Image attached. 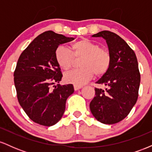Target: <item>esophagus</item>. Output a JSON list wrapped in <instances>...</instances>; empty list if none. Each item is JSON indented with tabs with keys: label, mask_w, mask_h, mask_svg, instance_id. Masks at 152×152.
<instances>
[{
	"label": "esophagus",
	"mask_w": 152,
	"mask_h": 152,
	"mask_svg": "<svg viewBox=\"0 0 152 152\" xmlns=\"http://www.w3.org/2000/svg\"><path fill=\"white\" fill-rule=\"evenodd\" d=\"M74 90L75 91H77L78 89H80V88H82V86H78V85H74Z\"/></svg>",
	"instance_id": "obj_1"
}]
</instances>
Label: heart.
Wrapping results in <instances>:
<instances>
[{
  "mask_svg": "<svg viewBox=\"0 0 152 152\" xmlns=\"http://www.w3.org/2000/svg\"><path fill=\"white\" fill-rule=\"evenodd\" d=\"M71 50L60 46L55 51L56 62L64 70L68 71L74 66L75 58L80 59L81 69L66 73L64 76L68 83L81 86L96 76H102L107 72L111 63L109 52L100 48L99 44L87 39L73 43Z\"/></svg>",
  "mask_w": 152,
  "mask_h": 152,
  "instance_id": "b5f03b06",
  "label": "heart"
}]
</instances>
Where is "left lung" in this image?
Instances as JSON below:
<instances>
[{"label": "left lung", "mask_w": 152, "mask_h": 152, "mask_svg": "<svg viewBox=\"0 0 152 152\" xmlns=\"http://www.w3.org/2000/svg\"><path fill=\"white\" fill-rule=\"evenodd\" d=\"M92 36L106 40L111 63L107 72L96 81L106 89L95 88L90 109L101 123L114 124L128 116L137 101L141 78L137 58L126 41L114 33L103 31Z\"/></svg>", "instance_id": "left-lung-1"}]
</instances>
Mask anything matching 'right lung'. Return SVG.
Wrapping results in <instances>:
<instances>
[{
	"label": "right lung",
	"instance_id": "1",
	"mask_svg": "<svg viewBox=\"0 0 152 152\" xmlns=\"http://www.w3.org/2000/svg\"><path fill=\"white\" fill-rule=\"evenodd\" d=\"M74 40L48 31L38 36L22 52L14 71L17 98L26 114L38 124L50 126L62 117L72 84L50 86L63 76L55 58L60 44Z\"/></svg>",
	"mask_w": 152,
	"mask_h": 152
}]
</instances>
